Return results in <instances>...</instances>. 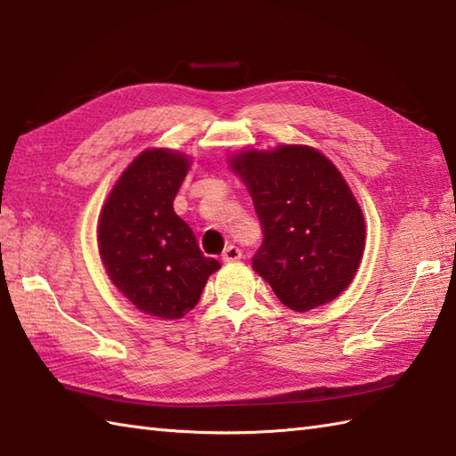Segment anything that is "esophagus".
Masks as SVG:
<instances>
[{"instance_id": "esophagus-1", "label": "esophagus", "mask_w": 456, "mask_h": 456, "mask_svg": "<svg viewBox=\"0 0 456 456\" xmlns=\"http://www.w3.org/2000/svg\"><path fill=\"white\" fill-rule=\"evenodd\" d=\"M240 256H243V253H240V248L235 247V245H229L221 255V258L225 260V263H233V260H239Z\"/></svg>"}]
</instances>
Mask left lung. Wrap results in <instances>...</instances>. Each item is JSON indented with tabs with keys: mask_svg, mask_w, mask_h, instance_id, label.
<instances>
[{
	"mask_svg": "<svg viewBox=\"0 0 456 456\" xmlns=\"http://www.w3.org/2000/svg\"><path fill=\"white\" fill-rule=\"evenodd\" d=\"M229 162L263 225L253 268L280 302L309 312L345 292L361 265L366 229L335 164L305 144L245 151Z\"/></svg>",
	"mask_w": 456,
	"mask_h": 456,
	"instance_id": "left-lung-1",
	"label": "left lung"
}]
</instances>
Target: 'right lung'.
<instances>
[{"instance_id":"add662e5","label":"right lung","mask_w":456,"mask_h":456,"mask_svg":"<svg viewBox=\"0 0 456 456\" xmlns=\"http://www.w3.org/2000/svg\"><path fill=\"white\" fill-rule=\"evenodd\" d=\"M190 160L168 149L134 159L105 200L98 245L111 282L142 314L180 319L200 302L219 260L203 256L196 235L174 211Z\"/></svg>"}]
</instances>
